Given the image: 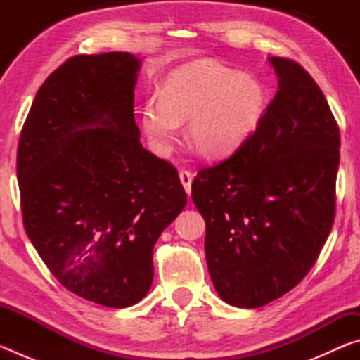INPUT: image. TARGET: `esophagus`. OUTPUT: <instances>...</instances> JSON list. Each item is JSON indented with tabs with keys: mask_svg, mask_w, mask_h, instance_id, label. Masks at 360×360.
<instances>
[{
	"mask_svg": "<svg viewBox=\"0 0 360 360\" xmlns=\"http://www.w3.org/2000/svg\"><path fill=\"white\" fill-rule=\"evenodd\" d=\"M179 179L182 182V186H184L186 192L191 195L192 192V181H193V173L188 172V169H181L179 172Z\"/></svg>",
	"mask_w": 360,
	"mask_h": 360,
	"instance_id": "1",
	"label": "esophagus"
}]
</instances>
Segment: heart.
<instances>
[{
  "label": "heart",
  "mask_w": 360,
  "mask_h": 360,
  "mask_svg": "<svg viewBox=\"0 0 360 360\" xmlns=\"http://www.w3.org/2000/svg\"><path fill=\"white\" fill-rule=\"evenodd\" d=\"M264 85L249 75L210 60H197L174 70L160 100L141 111V127L157 154L165 155L178 143L179 122L188 118L187 139L205 158H222L240 148L264 117Z\"/></svg>",
  "instance_id": "b5f03b06"
}]
</instances>
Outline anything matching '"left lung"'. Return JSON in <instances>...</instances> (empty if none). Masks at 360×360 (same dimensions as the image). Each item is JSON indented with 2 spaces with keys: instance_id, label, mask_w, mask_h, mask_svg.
I'll use <instances>...</instances> for the list:
<instances>
[{
  "instance_id": "1",
  "label": "left lung",
  "mask_w": 360,
  "mask_h": 360,
  "mask_svg": "<svg viewBox=\"0 0 360 360\" xmlns=\"http://www.w3.org/2000/svg\"><path fill=\"white\" fill-rule=\"evenodd\" d=\"M270 62L279 89L259 127L192 182L212 284L240 308L264 307L308 275L337 210V120L302 65L285 57Z\"/></svg>"
}]
</instances>
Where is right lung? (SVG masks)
Listing matches in <instances>:
<instances>
[{
    "mask_svg": "<svg viewBox=\"0 0 360 360\" xmlns=\"http://www.w3.org/2000/svg\"><path fill=\"white\" fill-rule=\"evenodd\" d=\"M139 62L75 56L34 96L17 148L23 227L58 283L125 308L154 279V246L184 210L172 163L146 150L133 115Z\"/></svg>",
    "mask_w": 360,
    "mask_h": 360,
    "instance_id": "right-lung-1",
    "label": "right lung"
}]
</instances>
